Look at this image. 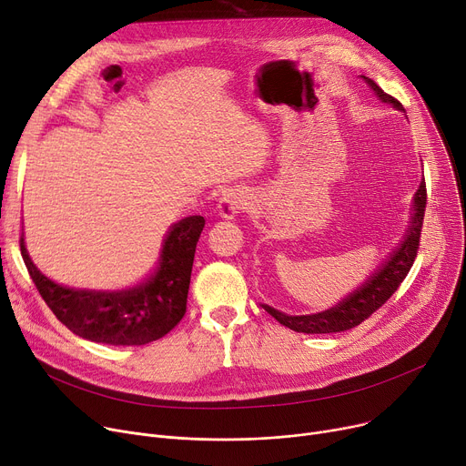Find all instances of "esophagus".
Masks as SVG:
<instances>
[{
  "mask_svg": "<svg viewBox=\"0 0 466 466\" xmlns=\"http://www.w3.org/2000/svg\"><path fill=\"white\" fill-rule=\"evenodd\" d=\"M244 198L238 196V194H229L226 196L222 201H220V207H218V210H220V216L226 218V220H233V218L244 210Z\"/></svg>",
  "mask_w": 466,
  "mask_h": 466,
  "instance_id": "obj_1",
  "label": "esophagus"
}]
</instances>
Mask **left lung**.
Listing matches in <instances>:
<instances>
[{"mask_svg":"<svg viewBox=\"0 0 466 466\" xmlns=\"http://www.w3.org/2000/svg\"><path fill=\"white\" fill-rule=\"evenodd\" d=\"M363 78L372 88V92L378 99L391 105L393 108H397V111L404 113V106L395 97L388 96L369 76H363ZM425 205H427V189H425V180H421L416 196H414L412 218H410L406 237L399 244V248L390 256V259L384 265H381L374 272L369 280H365L361 284V288L350 293L335 307L327 309L323 312H318V314H303V316H291V314L272 309L268 305H263V309L277 321L289 327V329H293L297 333H307V335L340 333V331L351 329V327H355V325H360L372 312H376L381 305L386 303V300L397 291L400 282L406 279L408 270L412 268L414 259L418 256V248H420Z\"/></svg>","mask_w":466,"mask_h":466,"instance_id":"8db88e82","label":"left lung"}]
</instances>
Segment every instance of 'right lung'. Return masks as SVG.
<instances>
[{
    "mask_svg": "<svg viewBox=\"0 0 466 466\" xmlns=\"http://www.w3.org/2000/svg\"><path fill=\"white\" fill-rule=\"evenodd\" d=\"M205 228L203 216H187L171 226L152 275L118 291L75 289L45 277L25 250L27 272L48 309L75 335L111 346H143L166 337L186 314L196 246Z\"/></svg>",
    "mask_w": 466,
    "mask_h": 466,
    "instance_id": "obj_1",
    "label": "right lung"
}]
</instances>
